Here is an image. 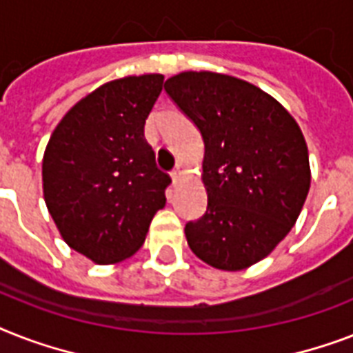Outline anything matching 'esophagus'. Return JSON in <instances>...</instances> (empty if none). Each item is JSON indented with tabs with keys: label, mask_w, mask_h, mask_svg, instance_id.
<instances>
[{
	"label": "esophagus",
	"mask_w": 353,
	"mask_h": 353,
	"mask_svg": "<svg viewBox=\"0 0 353 353\" xmlns=\"http://www.w3.org/2000/svg\"><path fill=\"white\" fill-rule=\"evenodd\" d=\"M183 174H185V166H183L181 163H179V165H177L176 168H174V172H172V181H174V183L179 181V179H181V177H183Z\"/></svg>",
	"instance_id": "obj_1"
}]
</instances>
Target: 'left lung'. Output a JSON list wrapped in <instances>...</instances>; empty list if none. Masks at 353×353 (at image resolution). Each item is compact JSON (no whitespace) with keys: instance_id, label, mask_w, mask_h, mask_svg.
<instances>
[{"instance_id":"left-lung-1","label":"left lung","mask_w":353,"mask_h":353,"mask_svg":"<svg viewBox=\"0 0 353 353\" xmlns=\"http://www.w3.org/2000/svg\"><path fill=\"white\" fill-rule=\"evenodd\" d=\"M165 91L205 144L209 205L185 227L188 247L216 269H247L284 240L310 192L301 128L273 97L229 74L183 71Z\"/></svg>"}]
</instances>
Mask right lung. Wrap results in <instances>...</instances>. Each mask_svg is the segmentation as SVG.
<instances>
[{
	"instance_id": "add662e5",
	"label": "right lung",
	"mask_w": 353,
	"mask_h": 353,
	"mask_svg": "<svg viewBox=\"0 0 353 353\" xmlns=\"http://www.w3.org/2000/svg\"><path fill=\"white\" fill-rule=\"evenodd\" d=\"M163 74L112 80L54 128L41 165L43 199L63 241L95 263L126 260L166 203L170 176L144 139Z\"/></svg>"
}]
</instances>
